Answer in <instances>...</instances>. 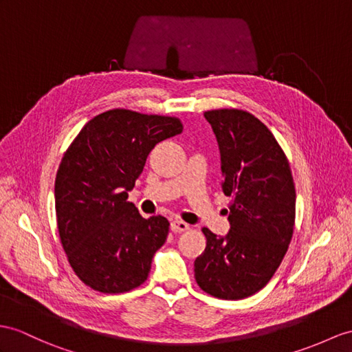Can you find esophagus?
I'll list each match as a JSON object with an SVG mask.
<instances>
[{
	"mask_svg": "<svg viewBox=\"0 0 352 352\" xmlns=\"http://www.w3.org/2000/svg\"><path fill=\"white\" fill-rule=\"evenodd\" d=\"M170 228H171V231H175V233H182V231L190 230V226H188L186 222H184V221L175 219V221H171Z\"/></svg>",
	"mask_w": 352,
	"mask_h": 352,
	"instance_id": "34e87169",
	"label": "esophagus"
}]
</instances>
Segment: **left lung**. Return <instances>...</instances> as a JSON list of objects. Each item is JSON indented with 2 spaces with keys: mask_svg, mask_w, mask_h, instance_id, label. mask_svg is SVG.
Wrapping results in <instances>:
<instances>
[{
  "mask_svg": "<svg viewBox=\"0 0 352 352\" xmlns=\"http://www.w3.org/2000/svg\"><path fill=\"white\" fill-rule=\"evenodd\" d=\"M217 137L222 191L231 197L226 236L203 228L206 250L194 263L195 280L206 293L239 300L260 291L293 237L296 188L288 160L275 135L243 110L204 113Z\"/></svg>",
  "mask_w": 352,
  "mask_h": 352,
  "instance_id": "8db88e82",
  "label": "left lung"
}]
</instances>
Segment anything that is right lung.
Instances as JSON below:
<instances>
[{"label":"right lung","mask_w":352,"mask_h":352,"mask_svg":"<svg viewBox=\"0 0 352 352\" xmlns=\"http://www.w3.org/2000/svg\"><path fill=\"white\" fill-rule=\"evenodd\" d=\"M182 133L176 118L115 109L85 125L55 179L59 237L74 273L101 293H125L148 279L168 221L144 219L128 199L158 142Z\"/></svg>","instance_id":"1"}]
</instances>
